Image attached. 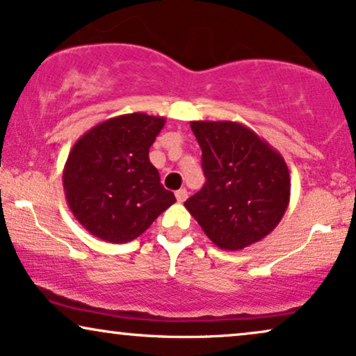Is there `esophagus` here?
I'll use <instances>...</instances> for the list:
<instances>
[{"mask_svg": "<svg viewBox=\"0 0 356 356\" xmlns=\"http://www.w3.org/2000/svg\"><path fill=\"white\" fill-rule=\"evenodd\" d=\"M175 199H177V202H186V199H187L186 188H179V191L175 192Z\"/></svg>", "mask_w": 356, "mask_h": 356, "instance_id": "1", "label": "esophagus"}]
</instances>
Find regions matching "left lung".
Returning a JSON list of instances; mask_svg holds the SVG:
<instances>
[{
  "label": "left lung",
  "mask_w": 356,
  "mask_h": 356,
  "mask_svg": "<svg viewBox=\"0 0 356 356\" xmlns=\"http://www.w3.org/2000/svg\"><path fill=\"white\" fill-rule=\"evenodd\" d=\"M202 149L205 186L186 209L211 243L236 251L268 236L291 197L287 164L248 126L236 121H191Z\"/></svg>",
  "instance_id": "obj_1"
}]
</instances>
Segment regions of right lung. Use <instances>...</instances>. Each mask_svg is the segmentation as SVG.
Segmentation results:
<instances>
[{"label":"right lung","mask_w":356,"mask_h":356,"mask_svg":"<svg viewBox=\"0 0 356 356\" xmlns=\"http://www.w3.org/2000/svg\"><path fill=\"white\" fill-rule=\"evenodd\" d=\"M165 118L128 113L102 121L75 143L64 165L67 205L93 236L128 243L175 202L149 161Z\"/></svg>","instance_id":"add662e5"}]
</instances>
